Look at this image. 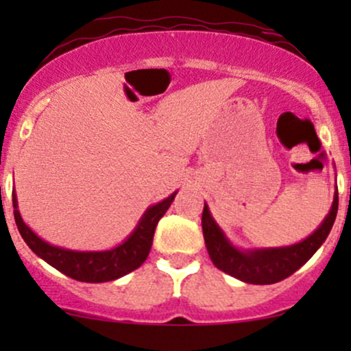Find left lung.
I'll return each instance as SVG.
<instances>
[{
	"mask_svg": "<svg viewBox=\"0 0 351 351\" xmlns=\"http://www.w3.org/2000/svg\"><path fill=\"white\" fill-rule=\"evenodd\" d=\"M337 211L338 189H335L332 208L320 226L300 243L284 245V247L239 249L228 239L223 229L211 216L206 203H204L203 217H201V226H203L204 244H206L209 257L219 271L247 284L267 285L287 279L318 251V247L325 243L332 231Z\"/></svg>",
	"mask_w": 351,
	"mask_h": 351,
	"instance_id": "left-lung-1",
	"label": "left lung"
}]
</instances>
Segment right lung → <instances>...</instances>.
Wrapping results in <instances>:
<instances>
[{
  "instance_id": "1",
  "label": "right lung",
  "mask_w": 351,
  "mask_h": 351,
  "mask_svg": "<svg viewBox=\"0 0 351 351\" xmlns=\"http://www.w3.org/2000/svg\"><path fill=\"white\" fill-rule=\"evenodd\" d=\"M176 193L178 191L148 208L140 217L132 234L122 244L115 245L108 251H72V249H64L46 243L23 221L18 209V198L13 191L14 219L24 243L29 245L36 256H39L43 261L58 269L59 272L66 274L71 279L99 284V282L115 280L119 277L127 276L128 272L135 271L145 263L152 249L156 224L170 208Z\"/></svg>"
}]
</instances>
